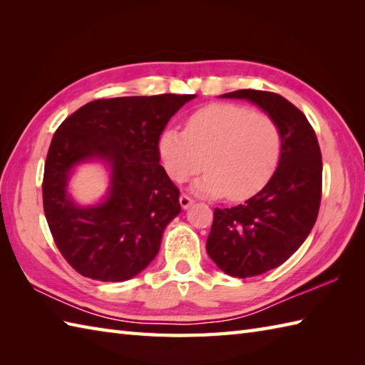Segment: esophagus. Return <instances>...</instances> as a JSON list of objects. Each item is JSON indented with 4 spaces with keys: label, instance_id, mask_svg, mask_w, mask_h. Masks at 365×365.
Masks as SVG:
<instances>
[{
    "label": "esophagus",
    "instance_id": "34e87169",
    "mask_svg": "<svg viewBox=\"0 0 365 365\" xmlns=\"http://www.w3.org/2000/svg\"><path fill=\"white\" fill-rule=\"evenodd\" d=\"M192 202H195V200H192V197H190L188 195H182V196H180V205H182V208L191 207Z\"/></svg>",
    "mask_w": 365,
    "mask_h": 365
}]
</instances>
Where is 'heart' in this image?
Returning <instances> with one entry per match:
<instances>
[{
  "label": "heart",
  "mask_w": 365,
  "mask_h": 365,
  "mask_svg": "<svg viewBox=\"0 0 365 365\" xmlns=\"http://www.w3.org/2000/svg\"><path fill=\"white\" fill-rule=\"evenodd\" d=\"M160 152L166 173L182 183L204 168L195 183L207 196L251 197L273 177L282 152L281 128L271 115L237 103H213L190 115L187 131L169 128Z\"/></svg>",
  "instance_id": "b5f03b06"
}]
</instances>
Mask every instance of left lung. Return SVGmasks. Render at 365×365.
<instances>
[{
	"mask_svg": "<svg viewBox=\"0 0 365 365\" xmlns=\"http://www.w3.org/2000/svg\"><path fill=\"white\" fill-rule=\"evenodd\" d=\"M222 97L251 100L282 135L277 169L262 191L213 213L207 252L224 273L245 279L282 265L311 234L322 200V152L306 115L282 96L240 89Z\"/></svg>",
	"mask_w": 365,
	"mask_h": 365,
	"instance_id": "8db88e82",
	"label": "left lung"
}]
</instances>
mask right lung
I'll list each match as a JSON object with an SVG mask.
<instances>
[{"label":"right lung","instance_id":"obj_1","mask_svg":"<svg viewBox=\"0 0 365 365\" xmlns=\"http://www.w3.org/2000/svg\"><path fill=\"white\" fill-rule=\"evenodd\" d=\"M195 94L89 102L61 123L46 153L43 212L59 252L76 273L103 282L136 276L158 254L180 213V190L160 165V136ZM100 158L112 166L110 195L83 209L66 196L70 169Z\"/></svg>","mask_w":365,"mask_h":365}]
</instances>
